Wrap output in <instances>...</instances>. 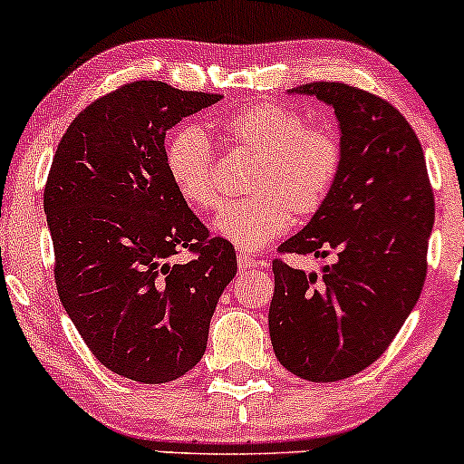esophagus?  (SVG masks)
<instances>
[{
  "instance_id": "34e87169",
  "label": "esophagus",
  "mask_w": 464,
  "mask_h": 464,
  "mask_svg": "<svg viewBox=\"0 0 464 464\" xmlns=\"http://www.w3.org/2000/svg\"><path fill=\"white\" fill-rule=\"evenodd\" d=\"M237 266H239V270H242V273H246V270L262 268L264 262H262V259H253V257H248V255L239 253L237 255Z\"/></svg>"
}]
</instances>
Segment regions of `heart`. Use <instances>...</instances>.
I'll list each match as a JSON object with an SVG mask.
<instances>
[{
	"mask_svg": "<svg viewBox=\"0 0 464 464\" xmlns=\"http://www.w3.org/2000/svg\"><path fill=\"white\" fill-rule=\"evenodd\" d=\"M228 143L257 157L248 179L253 196L216 216L214 231L242 253H253L292 227L296 216H314L327 202L343 169V141L332 129L307 126L299 111L262 102L222 120ZM169 180L196 209L222 202L216 148L200 126H185L165 148Z\"/></svg>",
	"mask_w": 464,
	"mask_h": 464,
	"instance_id": "obj_1",
	"label": "heart"
}]
</instances>
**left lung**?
I'll use <instances>...</instances> for the list:
<instances>
[{
  "instance_id": "1",
  "label": "left lung",
  "mask_w": 464,
  "mask_h": 464,
  "mask_svg": "<svg viewBox=\"0 0 464 464\" xmlns=\"http://www.w3.org/2000/svg\"><path fill=\"white\" fill-rule=\"evenodd\" d=\"M287 93L316 95L334 109L343 169L332 194L281 253L338 259L323 275L275 259L268 327L276 360L310 382L364 371L417 305L434 225L423 148L392 104L343 82Z\"/></svg>"
}]
</instances>
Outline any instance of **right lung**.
Returning a JSON list of instances; mask_svg holds the SVG:
<instances>
[{
	"label": "right lung",
	"mask_w": 464,
	"mask_h": 464,
	"mask_svg": "<svg viewBox=\"0 0 464 464\" xmlns=\"http://www.w3.org/2000/svg\"><path fill=\"white\" fill-rule=\"evenodd\" d=\"M220 95L140 80L95 100L63 135L44 209L63 307L106 369L165 384L198 364L236 250L209 237L169 180L165 132ZM195 259L172 265L179 249Z\"/></svg>",
	"instance_id": "obj_1"
}]
</instances>
